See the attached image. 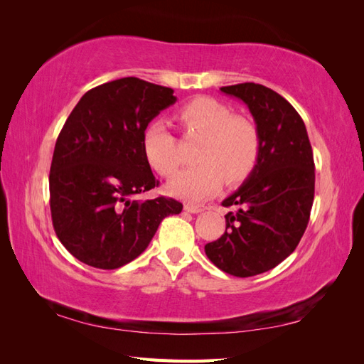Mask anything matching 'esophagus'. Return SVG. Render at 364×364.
Masks as SVG:
<instances>
[{
    "instance_id": "34e87169",
    "label": "esophagus",
    "mask_w": 364,
    "mask_h": 364,
    "mask_svg": "<svg viewBox=\"0 0 364 364\" xmlns=\"http://www.w3.org/2000/svg\"><path fill=\"white\" fill-rule=\"evenodd\" d=\"M205 210V206L202 205H194V203H184V211L192 213V214H197V213H202Z\"/></svg>"
}]
</instances>
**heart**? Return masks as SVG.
I'll list each match as a JSON object with an SVG mask.
<instances>
[{
    "label": "heart",
    "mask_w": 364,
    "mask_h": 364,
    "mask_svg": "<svg viewBox=\"0 0 364 364\" xmlns=\"http://www.w3.org/2000/svg\"><path fill=\"white\" fill-rule=\"evenodd\" d=\"M178 120L188 134L205 136L200 145L198 166L178 172L168 181L172 196L202 202L218 194L223 183H244L257 168L261 156V133L253 120L236 115L230 106L210 97H197L183 105ZM146 162L162 176H170L181 164L176 137L164 122H153L142 137Z\"/></svg>",
    "instance_id": "b5f03b06"
}]
</instances>
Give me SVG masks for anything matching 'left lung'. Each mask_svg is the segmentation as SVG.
<instances>
[{"mask_svg": "<svg viewBox=\"0 0 364 364\" xmlns=\"http://www.w3.org/2000/svg\"><path fill=\"white\" fill-rule=\"evenodd\" d=\"M220 90L249 106L262 146L253 173L222 202L233 211L205 252L223 272L245 278L267 272L296 250L314 200V159L304 120L280 94L255 82Z\"/></svg>", "mask_w": 364, "mask_h": 364, "instance_id": "obj_1", "label": "left lung"}]
</instances>
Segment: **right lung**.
Here are the masks:
<instances>
[{"mask_svg": "<svg viewBox=\"0 0 364 364\" xmlns=\"http://www.w3.org/2000/svg\"><path fill=\"white\" fill-rule=\"evenodd\" d=\"M175 102L170 87L128 76L86 92L65 120L50 168L51 219L59 241L84 264H128L162 219L181 213L173 198H136L159 186L144 156L145 129Z\"/></svg>", "mask_w": 364, "mask_h": 364, "instance_id": "1", "label": "right lung"}]
</instances>
